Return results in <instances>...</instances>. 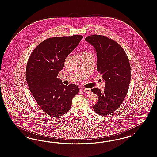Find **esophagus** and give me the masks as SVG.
I'll return each instance as SVG.
<instances>
[{
  "label": "esophagus",
  "instance_id": "esophagus-1",
  "mask_svg": "<svg viewBox=\"0 0 157 157\" xmlns=\"http://www.w3.org/2000/svg\"><path fill=\"white\" fill-rule=\"evenodd\" d=\"M82 90L86 93H87V94H89L91 93L90 89H82Z\"/></svg>",
  "mask_w": 157,
  "mask_h": 157
}]
</instances>
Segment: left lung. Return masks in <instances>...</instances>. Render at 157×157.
<instances>
[{"mask_svg":"<svg viewBox=\"0 0 157 157\" xmlns=\"http://www.w3.org/2000/svg\"><path fill=\"white\" fill-rule=\"evenodd\" d=\"M85 40L95 48L97 71L105 81L104 91L98 88L91 90L98 96L93 109L98 114L107 116L119 108L127 94L131 78L128 58L121 46L111 38L94 34Z\"/></svg>","mask_w":157,"mask_h":157,"instance_id":"1","label":"left lung"}]
</instances>
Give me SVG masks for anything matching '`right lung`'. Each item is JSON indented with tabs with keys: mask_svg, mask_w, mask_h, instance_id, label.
Instances as JSON below:
<instances>
[{
	"mask_svg": "<svg viewBox=\"0 0 157 157\" xmlns=\"http://www.w3.org/2000/svg\"><path fill=\"white\" fill-rule=\"evenodd\" d=\"M82 35L49 38L34 48L29 57L26 78L29 90L43 112L54 117L66 113L79 92L74 84L66 86L57 78L67 56L77 47Z\"/></svg>",
	"mask_w": 157,
	"mask_h": 157,
	"instance_id": "add662e5",
	"label": "right lung"
}]
</instances>
